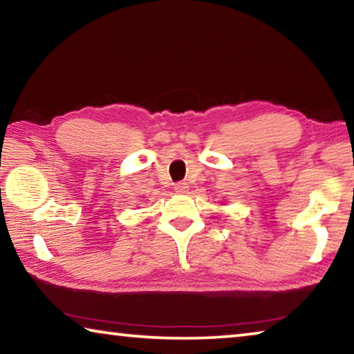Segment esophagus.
I'll return each instance as SVG.
<instances>
[{
	"label": "esophagus",
	"instance_id": "34e87169",
	"mask_svg": "<svg viewBox=\"0 0 354 354\" xmlns=\"http://www.w3.org/2000/svg\"><path fill=\"white\" fill-rule=\"evenodd\" d=\"M187 190H189V184L185 181L175 184V192H178V194H187Z\"/></svg>",
	"mask_w": 354,
	"mask_h": 354
}]
</instances>
